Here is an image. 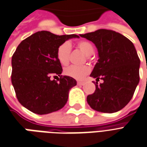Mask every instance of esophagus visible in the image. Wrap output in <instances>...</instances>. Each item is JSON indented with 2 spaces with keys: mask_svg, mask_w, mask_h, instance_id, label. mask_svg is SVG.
I'll use <instances>...</instances> for the list:
<instances>
[{
  "mask_svg": "<svg viewBox=\"0 0 147 147\" xmlns=\"http://www.w3.org/2000/svg\"><path fill=\"white\" fill-rule=\"evenodd\" d=\"M77 83L79 86H84L85 85V82H78Z\"/></svg>",
  "mask_w": 147,
  "mask_h": 147,
  "instance_id": "obj_1",
  "label": "esophagus"
}]
</instances>
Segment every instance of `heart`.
<instances>
[{"instance_id":"obj_1","label":"heart","mask_w":147,"mask_h":147,"mask_svg":"<svg viewBox=\"0 0 147 147\" xmlns=\"http://www.w3.org/2000/svg\"><path fill=\"white\" fill-rule=\"evenodd\" d=\"M77 47L81 50L86 56H90L93 54L94 48L92 43L88 41H79L76 44ZM71 47L68 43H64L61 44L57 50V58L60 64L62 65H67L69 62V56H70ZM90 68L87 65L82 66H69L64 71L65 76L73 78L76 80H82L90 73Z\"/></svg>"}]
</instances>
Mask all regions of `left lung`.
<instances>
[{"instance_id":"left-lung-1","label":"left lung","mask_w":147,"mask_h":147,"mask_svg":"<svg viewBox=\"0 0 147 147\" xmlns=\"http://www.w3.org/2000/svg\"><path fill=\"white\" fill-rule=\"evenodd\" d=\"M95 44L99 59L90 76L104 82L87 96L96 111L114 113L129 104L140 82V60L135 46L121 33L108 29L80 34Z\"/></svg>"}]
</instances>
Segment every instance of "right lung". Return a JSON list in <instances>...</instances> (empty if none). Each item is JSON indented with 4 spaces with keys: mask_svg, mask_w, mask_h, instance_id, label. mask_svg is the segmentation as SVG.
Instances as JSON below:
<instances>
[{
    "mask_svg": "<svg viewBox=\"0 0 147 147\" xmlns=\"http://www.w3.org/2000/svg\"><path fill=\"white\" fill-rule=\"evenodd\" d=\"M78 35L57 36L48 31L35 32L22 40L11 58V83L19 103L37 115L57 111L65 106L76 80L61 76L58 47ZM61 77L59 82L52 76Z\"/></svg>",
    "mask_w": 147,
    "mask_h": 147,
    "instance_id": "1",
    "label": "right lung"
}]
</instances>
